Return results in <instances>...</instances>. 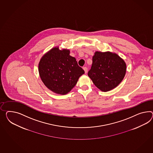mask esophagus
<instances>
[{
    "instance_id": "1",
    "label": "esophagus",
    "mask_w": 153,
    "mask_h": 153,
    "mask_svg": "<svg viewBox=\"0 0 153 153\" xmlns=\"http://www.w3.org/2000/svg\"><path fill=\"white\" fill-rule=\"evenodd\" d=\"M83 69L85 71V73H86L88 72V68H87L86 67H83Z\"/></svg>"
}]
</instances>
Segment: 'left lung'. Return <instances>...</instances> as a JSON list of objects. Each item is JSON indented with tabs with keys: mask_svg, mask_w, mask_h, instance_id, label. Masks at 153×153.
Masks as SVG:
<instances>
[{
	"mask_svg": "<svg viewBox=\"0 0 153 153\" xmlns=\"http://www.w3.org/2000/svg\"><path fill=\"white\" fill-rule=\"evenodd\" d=\"M126 73V63L119 56L111 52L96 51L88 75L98 89L106 92L118 86Z\"/></svg>",
	"mask_w": 153,
	"mask_h": 153,
	"instance_id": "1",
	"label": "left lung"
}]
</instances>
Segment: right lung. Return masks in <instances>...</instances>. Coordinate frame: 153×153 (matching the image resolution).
<instances>
[{"instance_id": "right-lung-1", "label": "right lung", "mask_w": 153, "mask_h": 153, "mask_svg": "<svg viewBox=\"0 0 153 153\" xmlns=\"http://www.w3.org/2000/svg\"><path fill=\"white\" fill-rule=\"evenodd\" d=\"M67 49L54 48L40 60L39 73L44 85L56 94L64 95L76 85L85 72Z\"/></svg>"}]
</instances>
